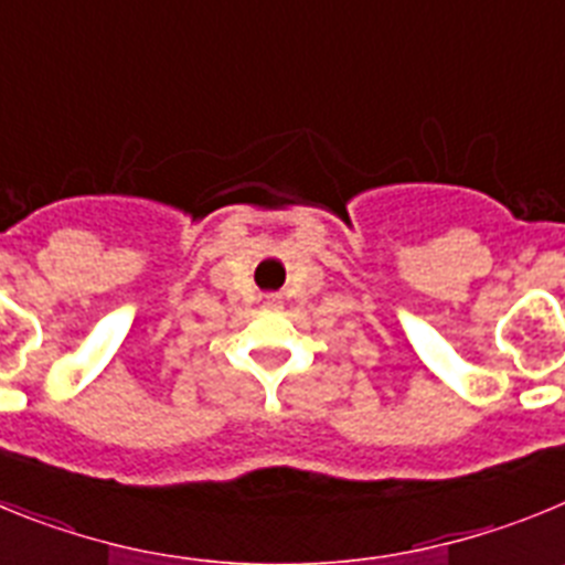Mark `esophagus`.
<instances>
[{"label":"esophagus","mask_w":565,"mask_h":565,"mask_svg":"<svg viewBox=\"0 0 565 565\" xmlns=\"http://www.w3.org/2000/svg\"><path fill=\"white\" fill-rule=\"evenodd\" d=\"M259 306L268 308V311H274V308H282V297H279V294H266V297L259 299Z\"/></svg>","instance_id":"1"}]
</instances>
